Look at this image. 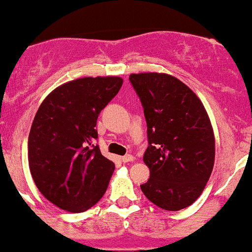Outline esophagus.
Masks as SVG:
<instances>
[{"mask_svg":"<svg viewBox=\"0 0 252 252\" xmlns=\"http://www.w3.org/2000/svg\"><path fill=\"white\" fill-rule=\"evenodd\" d=\"M121 160H123V162H131V161H133V160H134V157L127 154V155H125V157L121 158Z\"/></svg>","mask_w":252,"mask_h":252,"instance_id":"1","label":"esophagus"}]
</instances>
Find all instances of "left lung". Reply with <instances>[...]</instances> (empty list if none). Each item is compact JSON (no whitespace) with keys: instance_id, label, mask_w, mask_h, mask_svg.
Listing matches in <instances>:
<instances>
[{"instance_id":"left-lung-1","label":"left lung","mask_w":252,"mask_h":252,"mask_svg":"<svg viewBox=\"0 0 252 252\" xmlns=\"http://www.w3.org/2000/svg\"><path fill=\"white\" fill-rule=\"evenodd\" d=\"M147 121L150 170L144 195L161 209L178 211L203 193L215 162V137L201 100L182 81L167 74L129 75Z\"/></svg>"}]
</instances>
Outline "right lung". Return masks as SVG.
Here are the masks:
<instances>
[{"instance_id":"right-lung-1","label":"right lung","mask_w":252,"mask_h":252,"mask_svg":"<svg viewBox=\"0 0 252 252\" xmlns=\"http://www.w3.org/2000/svg\"><path fill=\"white\" fill-rule=\"evenodd\" d=\"M121 86L118 76L82 77L57 87L41 103L28 141L30 172L59 209L84 212L104 195L115 165L94 143V127Z\"/></svg>"}]
</instances>
